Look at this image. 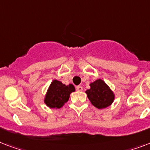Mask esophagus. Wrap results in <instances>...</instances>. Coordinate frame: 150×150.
<instances>
[{
  "label": "esophagus",
  "instance_id": "esophagus-1",
  "mask_svg": "<svg viewBox=\"0 0 150 150\" xmlns=\"http://www.w3.org/2000/svg\"><path fill=\"white\" fill-rule=\"evenodd\" d=\"M82 89H83V88H82V86H76V90H78V91H82Z\"/></svg>",
  "mask_w": 150,
  "mask_h": 150
}]
</instances>
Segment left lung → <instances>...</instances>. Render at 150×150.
Wrapping results in <instances>:
<instances>
[{
	"mask_svg": "<svg viewBox=\"0 0 150 150\" xmlns=\"http://www.w3.org/2000/svg\"><path fill=\"white\" fill-rule=\"evenodd\" d=\"M92 104L98 109L106 108L114 101V95L103 80L97 79L90 84V89L86 91Z\"/></svg>",
	"mask_w": 150,
	"mask_h": 150,
	"instance_id": "8db88e82",
	"label": "left lung"
}]
</instances>
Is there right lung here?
Wrapping results in <instances>:
<instances>
[{
    "instance_id": "add662e5",
    "label": "right lung",
    "mask_w": 150,
    "mask_h": 150,
    "mask_svg": "<svg viewBox=\"0 0 150 150\" xmlns=\"http://www.w3.org/2000/svg\"><path fill=\"white\" fill-rule=\"evenodd\" d=\"M75 90L73 85L65 86L60 81L54 80L48 89L44 102L50 108H61L68 102L70 94Z\"/></svg>"
}]
</instances>
